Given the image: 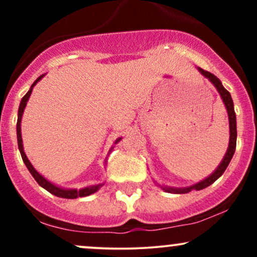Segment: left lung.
Listing matches in <instances>:
<instances>
[{
  "label": "left lung",
  "mask_w": 257,
  "mask_h": 257,
  "mask_svg": "<svg viewBox=\"0 0 257 257\" xmlns=\"http://www.w3.org/2000/svg\"><path fill=\"white\" fill-rule=\"evenodd\" d=\"M198 70H199V72H202V75H204L206 78L210 79L211 83H213L215 87H216L217 91L220 93L221 98H222L223 102H225V105H226L227 112H228V119H229V145H228V150H227L226 156L223 157V161L221 162L219 168H217V169L215 170V172L211 174L209 178H206L205 180H203V181L198 182V184L191 186V187H186V188L163 187V190L167 191V192L187 193V192H191L192 190H196V191L203 190V188L208 187V186L214 184V182L216 181V180L219 179L223 173H225L226 168L228 167L229 162H231V159H232L233 155H234V151H235V145H237V120H235V112H234V107H233V100L231 98V94H229L228 90H226L225 88H223V85L221 84L220 79L217 78L216 76L213 75V73H210L209 71H205V70L200 69V67H198Z\"/></svg>",
  "instance_id": "left-lung-1"
}]
</instances>
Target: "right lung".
I'll list each match as a JSON object with an SVG mask.
<instances>
[{
	"mask_svg": "<svg viewBox=\"0 0 257 257\" xmlns=\"http://www.w3.org/2000/svg\"><path fill=\"white\" fill-rule=\"evenodd\" d=\"M43 77L42 76H40L36 81H35V83L31 85V89L28 91V93L25 94L24 98L22 99V101H20V106H19V111H18V122H17V138H18V146H19V151H20V155H22V158L23 161H24L25 166L28 167L29 172L31 173V175L34 176V179L36 180L37 184L40 186H42L43 188H46L48 192H51L52 194H54V196L57 197H61V198H69V199H73V198H77V197H85V196H89V194L96 192V191L99 190L100 187H101L102 185H95V186H90V187H85V188H82V190H64V188H60V187H57L55 185H53L52 182L47 181L46 179L43 178L41 174H38L36 170H35V168L31 166V163L29 162L28 157H26L25 152H24V149H23V140H22V129H20V122H22V116H23V112H24V108L26 106V102H28L29 98H30L31 95V91H32V88H34V85L37 83L38 81H40L41 78ZM120 139H118L117 141H119ZM116 141V143H117Z\"/></svg>",
	"mask_w": 257,
	"mask_h": 257,
	"instance_id": "add662e5",
	"label": "right lung"
}]
</instances>
